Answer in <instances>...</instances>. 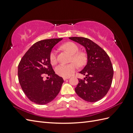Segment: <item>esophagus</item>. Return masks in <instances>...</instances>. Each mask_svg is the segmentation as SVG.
<instances>
[{
    "label": "esophagus",
    "instance_id": "obj_1",
    "mask_svg": "<svg viewBox=\"0 0 133 133\" xmlns=\"http://www.w3.org/2000/svg\"><path fill=\"white\" fill-rule=\"evenodd\" d=\"M70 78V77H64L63 78V79L64 80H66V79H69Z\"/></svg>",
    "mask_w": 133,
    "mask_h": 133
}]
</instances>
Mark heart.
Here are the masks:
<instances>
[{
	"mask_svg": "<svg viewBox=\"0 0 133 133\" xmlns=\"http://www.w3.org/2000/svg\"><path fill=\"white\" fill-rule=\"evenodd\" d=\"M62 48L68 51L72 55L71 62H74L80 66L85 65L87 60L86 54L84 52L79 51V47L73 42H67L62 46ZM49 59L52 65L57 63V51L53 50L50 53ZM73 63L68 65L60 64L55 68V72L58 75L63 77H69L77 69V65Z\"/></svg>",
	"mask_w": 133,
	"mask_h": 133,
	"instance_id": "heart-1",
	"label": "heart"
}]
</instances>
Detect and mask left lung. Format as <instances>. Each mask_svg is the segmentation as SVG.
Listing matches in <instances>:
<instances>
[{
	"label": "left lung",
	"instance_id": "1",
	"mask_svg": "<svg viewBox=\"0 0 133 133\" xmlns=\"http://www.w3.org/2000/svg\"><path fill=\"white\" fill-rule=\"evenodd\" d=\"M85 48L88 54L87 65L80 72L85 75L84 79H78L75 88L79 97L89 102H96L107 94L111 85L114 70L109 55L98 44L89 39L70 37Z\"/></svg>",
	"mask_w": 133,
	"mask_h": 133
}]
</instances>
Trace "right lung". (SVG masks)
I'll return each instance as SVG.
<instances>
[{
  "label": "right lung",
  "instance_id": "obj_1",
  "mask_svg": "<svg viewBox=\"0 0 133 133\" xmlns=\"http://www.w3.org/2000/svg\"><path fill=\"white\" fill-rule=\"evenodd\" d=\"M62 38L45 39L34 44L22 57L18 65V79L22 89L30 101L44 105L59 94L64 80L55 74L49 55ZM46 76L50 79L45 81Z\"/></svg>",
  "mask_w": 133,
  "mask_h": 133
}]
</instances>
